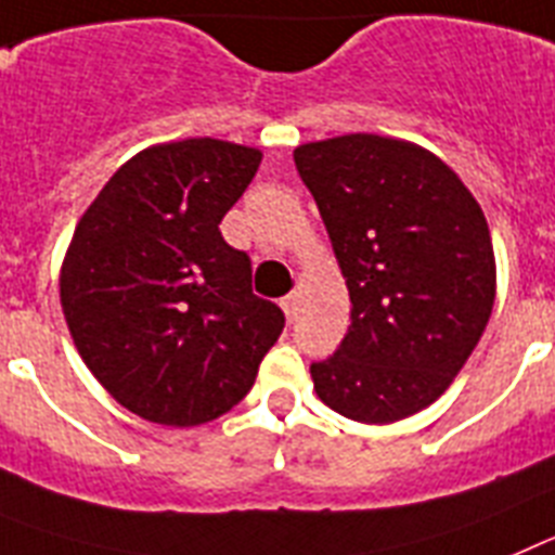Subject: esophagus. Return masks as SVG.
I'll return each mask as SVG.
<instances>
[{"label":"esophagus","instance_id":"esophagus-1","mask_svg":"<svg viewBox=\"0 0 555 555\" xmlns=\"http://www.w3.org/2000/svg\"><path fill=\"white\" fill-rule=\"evenodd\" d=\"M282 310H284V315H287V321H296L298 318V310H301V296H298V293H291V296H284L282 298Z\"/></svg>","mask_w":555,"mask_h":555}]
</instances>
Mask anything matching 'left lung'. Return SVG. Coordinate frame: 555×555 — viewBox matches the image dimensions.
I'll list each match as a JSON object with an SVG mask.
<instances>
[{"mask_svg":"<svg viewBox=\"0 0 555 555\" xmlns=\"http://www.w3.org/2000/svg\"><path fill=\"white\" fill-rule=\"evenodd\" d=\"M293 158L351 298L340 349L310 365L318 399L363 424L413 416L489 324L498 264L483 209L450 164L404 139L346 133Z\"/></svg>","mask_w":555,"mask_h":555,"instance_id":"1","label":"left lung"}]
</instances>
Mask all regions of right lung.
<instances>
[{
	"instance_id": "add662e5",
	"label": "right lung",
	"mask_w": 555,
	"mask_h": 555,
	"mask_svg": "<svg viewBox=\"0 0 555 555\" xmlns=\"http://www.w3.org/2000/svg\"><path fill=\"white\" fill-rule=\"evenodd\" d=\"M259 162L211 137L153 144L77 220L57 279L66 326L98 383L147 422L229 413L282 335V310L250 293L248 254L218 229Z\"/></svg>"
}]
</instances>
